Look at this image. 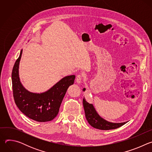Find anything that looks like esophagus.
<instances>
[{"instance_id": "obj_1", "label": "esophagus", "mask_w": 152, "mask_h": 152, "mask_svg": "<svg viewBox=\"0 0 152 152\" xmlns=\"http://www.w3.org/2000/svg\"><path fill=\"white\" fill-rule=\"evenodd\" d=\"M82 76L80 75H78L76 77V82L78 83V84H80L82 82Z\"/></svg>"}]
</instances>
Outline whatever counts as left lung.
I'll return each instance as SVG.
<instances>
[{
    "label": "left lung",
    "mask_w": 152,
    "mask_h": 152,
    "mask_svg": "<svg viewBox=\"0 0 152 152\" xmlns=\"http://www.w3.org/2000/svg\"><path fill=\"white\" fill-rule=\"evenodd\" d=\"M83 88V91H85ZM83 105L85 111V117L88 123L93 127L100 130H111L118 128L125 124L128 121L123 123H113L108 121L102 118L96 111L93 104L89 103L86 101L85 97L83 99Z\"/></svg>",
    "instance_id": "obj_1"
}]
</instances>
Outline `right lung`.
<instances>
[{"label": "right lung", "instance_id": "add662e5", "mask_svg": "<svg viewBox=\"0 0 152 152\" xmlns=\"http://www.w3.org/2000/svg\"><path fill=\"white\" fill-rule=\"evenodd\" d=\"M21 50L12 72V84L15 103L20 111L31 119L39 122L52 120L58 114L63 98L69 86L74 83L75 75L62 78L48 90L40 93L26 90L19 77Z\"/></svg>", "mask_w": 152, "mask_h": 152}]
</instances>
